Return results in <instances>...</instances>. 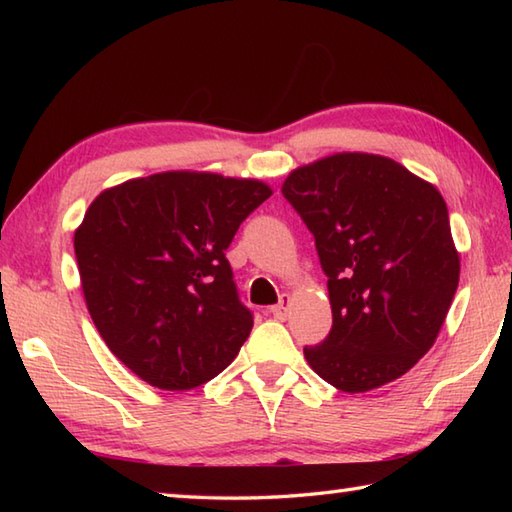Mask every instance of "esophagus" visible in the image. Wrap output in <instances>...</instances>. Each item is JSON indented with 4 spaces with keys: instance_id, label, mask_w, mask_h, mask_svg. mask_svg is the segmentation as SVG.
Masks as SVG:
<instances>
[{
    "instance_id": "34e87169",
    "label": "esophagus",
    "mask_w": 512,
    "mask_h": 512,
    "mask_svg": "<svg viewBox=\"0 0 512 512\" xmlns=\"http://www.w3.org/2000/svg\"><path fill=\"white\" fill-rule=\"evenodd\" d=\"M288 312H290V295H281V301L277 303V306L270 308V314H273V317L279 321H284L288 317Z\"/></svg>"
}]
</instances>
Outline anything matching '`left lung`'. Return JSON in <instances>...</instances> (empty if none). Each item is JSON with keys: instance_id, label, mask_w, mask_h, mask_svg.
I'll return each mask as SVG.
<instances>
[{"instance_id": "left-lung-1", "label": "left lung", "mask_w": 512, "mask_h": 512, "mask_svg": "<svg viewBox=\"0 0 512 512\" xmlns=\"http://www.w3.org/2000/svg\"><path fill=\"white\" fill-rule=\"evenodd\" d=\"M281 193L328 275L332 330L303 347L308 365L347 394L407 374L436 343L460 281L440 191L396 160L343 151L292 171Z\"/></svg>"}]
</instances>
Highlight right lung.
Segmentation results:
<instances>
[{"label": "right lung", "instance_id": "right-lung-1", "mask_svg": "<svg viewBox=\"0 0 512 512\" xmlns=\"http://www.w3.org/2000/svg\"><path fill=\"white\" fill-rule=\"evenodd\" d=\"M273 195L262 180L165 171L105 189L74 231L90 317L145 383L193 389L253 330L226 259L239 224Z\"/></svg>", "mask_w": 512, "mask_h": 512}]
</instances>
